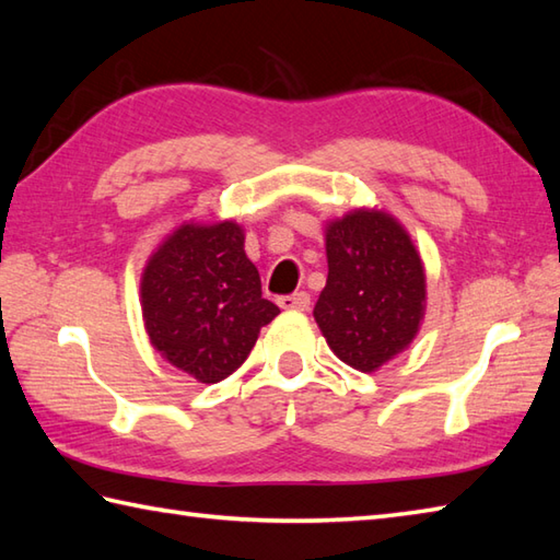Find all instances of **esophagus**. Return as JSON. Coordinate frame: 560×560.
Returning a JSON list of instances; mask_svg holds the SVG:
<instances>
[{
  "label": "esophagus",
  "instance_id": "34e87169",
  "mask_svg": "<svg viewBox=\"0 0 560 560\" xmlns=\"http://www.w3.org/2000/svg\"><path fill=\"white\" fill-rule=\"evenodd\" d=\"M277 303L279 307H283V311H307V307H311V295L305 291H299L291 295H281Z\"/></svg>",
  "mask_w": 560,
  "mask_h": 560
}]
</instances>
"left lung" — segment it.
<instances>
[{"mask_svg": "<svg viewBox=\"0 0 560 560\" xmlns=\"http://www.w3.org/2000/svg\"><path fill=\"white\" fill-rule=\"evenodd\" d=\"M327 267L313 315L343 363L373 373L419 331L425 303L421 257L389 213L359 209L327 225Z\"/></svg>", "mask_w": 560, "mask_h": 560, "instance_id": "1", "label": "left lung"}]
</instances>
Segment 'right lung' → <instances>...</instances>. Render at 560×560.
I'll list each match as a JSON object with an SVG mask.
<instances>
[{
	"label": "right lung",
	"mask_w": 560,
	"mask_h": 560,
	"mask_svg": "<svg viewBox=\"0 0 560 560\" xmlns=\"http://www.w3.org/2000/svg\"><path fill=\"white\" fill-rule=\"evenodd\" d=\"M141 311L153 349L207 385L237 371L279 315L233 221L180 225L149 259Z\"/></svg>",
	"instance_id": "obj_1"
}]
</instances>
